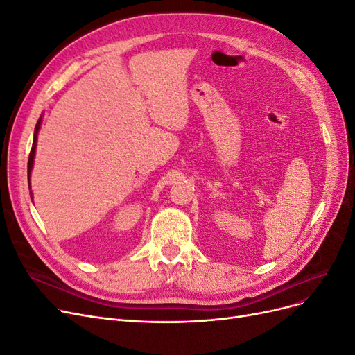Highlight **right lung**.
<instances>
[{
    "label": "right lung",
    "mask_w": 355,
    "mask_h": 355,
    "mask_svg": "<svg viewBox=\"0 0 355 355\" xmlns=\"http://www.w3.org/2000/svg\"><path fill=\"white\" fill-rule=\"evenodd\" d=\"M40 125H41V118H40L38 123H37V125H35L34 142H32V148H31V153H29V159H28V175H31L32 164H34V157H35V146H37V135H38V130H40Z\"/></svg>",
    "instance_id": "right-lung-1"
}]
</instances>
